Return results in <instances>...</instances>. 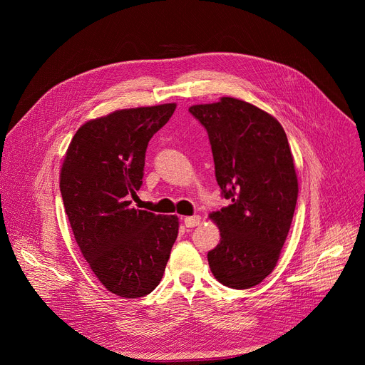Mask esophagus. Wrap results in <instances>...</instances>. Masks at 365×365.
<instances>
[{"label":"esophagus","instance_id":"esophagus-1","mask_svg":"<svg viewBox=\"0 0 365 365\" xmlns=\"http://www.w3.org/2000/svg\"><path fill=\"white\" fill-rule=\"evenodd\" d=\"M185 225L186 227H195L201 223V217L200 216H190V217H185Z\"/></svg>","mask_w":365,"mask_h":365}]
</instances>
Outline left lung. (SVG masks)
<instances>
[{
  "label": "left lung",
  "mask_w": 365,
  "mask_h": 365,
  "mask_svg": "<svg viewBox=\"0 0 365 365\" xmlns=\"http://www.w3.org/2000/svg\"><path fill=\"white\" fill-rule=\"evenodd\" d=\"M189 112L207 128L216 180L232 201L210 215L220 231L210 269L226 287L250 289L274 271L293 222L299 183L289 140L271 113L235 98Z\"/></svg>",
  "instance_id": "1"
}]
</instances>
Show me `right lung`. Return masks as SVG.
Wrapping results in <instances>:
<instances>
[{
    "instance_id": "1",
    "label": "right lung",
    "mask_w": 365,
    "mask_h": 365,
    "mask_svg": "<svg viewBox=\"0 0 365 365\" xmlns=\"http://www.w3.org/2000/svg\"><path fill=\"white\" fill-rule=\"evenodd\" d=\"M176 103L120 109L84 123L68 146L61 194L81 255L105 289L138 299L160 284L179 234L178 216L133 208L148 142Z\"/></svg>"
}]
</instances>
